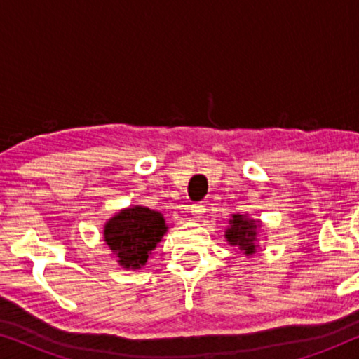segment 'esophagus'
Returning <instances> with one entry per match:
<instances>
[{
  "label": "esophagus",
  "instance_id": "1",
  "mask_svg": "<svg viewBox=\"0 0 359 359\" xmlns=\"http://www.w3.org/2000/svg\"><path fill=\"white\" fill-rule=\"evenodd\" d=\"M205 212V205L201 204V203H196L191 205V214L194 215V217H201Z\"/></svg>",
  "mask_w": 359,
  "mask_h": 359
}]
</instances>
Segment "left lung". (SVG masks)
Listing matches in <instances>:
<instances>
[{
	"label": "left lung",
	"instance_id": "8db88e82",
	"mask_svg": "<svg viewBox=\"0 0 359 359\" xmlns=\"http://www.w3.org/2000/svg\"><path fill=\"white\" fill-rule=\"evenodd\" d=\"M230 225L225 230V238L232 247L238 248L247 257L257 252V235L259 222L253 219H248L247 215L233 214L232 219L229 220Z\"/></svg>",
	"mask_w": 359,
	"mask_h": 359
}]
</instances>
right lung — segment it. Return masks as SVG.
I'll return each mask as SVG.
<instances>
[{"instance_id": "add662e5", "label": "right lung", "mask_w": 359, "mask_h": 359, "mask_svg": "<svg viewBox=\"0 0 359 359\" xmlns=\"http://www.w3.org/2000/svg\"><path fill=\"white\" fill-rule=\"evenodd\" d=\"M163 215L144 205L122 209L104 225V242L114 252L117 263L127 269H139L151 250L166 233Z\"/></svg>"}]
</instances>
